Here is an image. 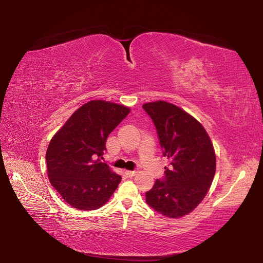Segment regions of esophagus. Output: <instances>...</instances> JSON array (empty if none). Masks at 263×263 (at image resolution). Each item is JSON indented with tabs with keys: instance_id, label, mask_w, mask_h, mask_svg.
<instances>
[{
	"instance_id": "obj_1",
	"label": "esophagus",
	"mask_w": 263,
	"mask_h": 263,
	"mask_svg": "<svg viewBox=\"0 0 263 263\" xmlns=\"http://www.w3.org/2000/svg\"><path fill=\"white\" fill-rule=\"evenodd\" d=\"M137 173V171H128V170H127V171H125V174H126V176L127 177H128V178H132V177H134L135 176V174H136Z\"/></svg>"
}]
</instances>
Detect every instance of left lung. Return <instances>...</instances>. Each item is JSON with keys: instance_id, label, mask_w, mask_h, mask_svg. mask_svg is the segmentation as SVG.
Masks as SVG:
<instances>
[{"instance_id": "8db88e82", "label": "left lung", "mask_w": 263, "mask_h": 263, "mask_svg": "<svg viewBox=\"0 0 263 263\" xmlns=\"http://www.w3.org/2000/svg\"><path fill=\"white\" fill-rule=\"evenodd\" d=\"M142 107L153 119L163 157L169 160L164 178L146 192V202L165 217L185 216L208 194L216 171L211 138L200 122L171 103L149 102Z\"/></svg>"}]
</instances>
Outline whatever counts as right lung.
<instances>
[{
  "label": "right lung",
  "instance_id": "add662e5",
  "mask_svg": "<svg viewBox=\"0 0 263 263\" xmlns=\"http://www.w3.org/2000/svg\"><path fill=\"white\" fill-rule=\"evenodd\" d=\"M129 112V107L116 103L90 101L51 138L46 153L48 178L72 208L98 210L117 189L122 177L101 159L108 135Z\"/></svg>",
  "mask_w": 263,
  "mask_h": 263
}]
</instances>
